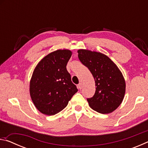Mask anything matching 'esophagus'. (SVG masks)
<instances>
[{"mask_svg": "<svg viewBox=\"0 0 148 148\" xmlns=\"http://www.w3.org/2000/svg\"><path fill=\"white\" fill-rule=\"evenodd\" d=\"M77 88H78L79 89H82V84L81 83L77 85Z\"/></svg>", "mask_w": 148, "mask_h": 148, "instance_id": "1", "label": "esophagus"}]
</instances>
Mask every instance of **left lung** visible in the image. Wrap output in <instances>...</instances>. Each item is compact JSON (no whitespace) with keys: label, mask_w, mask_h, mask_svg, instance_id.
Here are the masks:
<instances>
[{"label":"left lung","mask_w":148,"mask_h":148,"mask_svg":"<svg viewBox=\"0 0 148 148\" xmlns=\"http://www.w3.org/2000/svg\"><path fill=\"white\" fill-rule=\"evenodd\" d=\"M79 60L93 76L96 91L87 99L92 110L102 114L117 108L125 93V82L121 71L108 57L99 52L79 49Z\"/></svg>","instance_id":"8db88e82"}]
</instances>
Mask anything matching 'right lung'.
I'll return each mask as SVG.
<instances>
[{
    "instance_id": "obj_1",
    "label": "right lung",
    "mask_w": 148,
    "mask_h": 148,
    "mask_svg": "<svg viewBox=\"0 0 148 148\" xmlns=\"http://www.w3.org/2000/svg\"><path fill=\"white\" fill-rule=\"evenodd\" d=\"M71 56L70 50H57L44 57L35 68L30 82V95L41 113L47 116L59 113L77 91L66 70Z\"/></svg>"
}]
</instances>
